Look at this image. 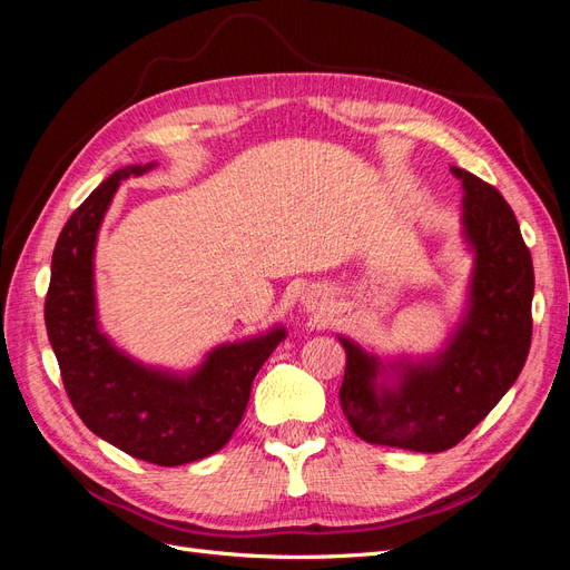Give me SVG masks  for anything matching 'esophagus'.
<instances>
[{"instance_id": "esophagus-1", "label": "esophagus", "mask_w": 570, "mask_h": 570, "mask_svg": "<svg viewBox=\"0 0 570 570\" xmlns=\"http://www.w3.org/2000/svg\"><path fill=\"white\" fill-rule=\"evenodd\" d=\"M302 304H304V308H306V312L308 314H323V308H325V297L321 295V292H316V289H308L306 292V295L302 297Z\"/></svg>"}]
</instances>
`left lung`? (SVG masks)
I'll return each instance as SVG.
<instances>
[{
    "instance_id": "8db88e82",
    "label": "left lung",
    "mask_w": 570,
    "mask_h": 570,
    "mask_svg": "<svg viewBox=\"0 0 570 570\" xmlns=\"http://www.w3.org/2000/svg\"><path fill=\"white\" fill-rule=\"evenodd\" d=\"M461 237L473 256L461 316L438 352L377 354L337 335L347 352L340 390L354 433L371 444L438 454L459 444L521 375L532 335V258L504 197L469 170Z\"/></svg>"
}]
</instances>
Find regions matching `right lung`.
I'll use <instances>...</instances> for the list:
<instances>
[{
  "label": "right lung",
  "instance_id": "1",
  "mask_svg": "<svg viewBox=\"0 0 570 570\" xmlns=\"http://www.w3.org/2000/svg\"><path fill=\"white\" fill-rule=\"evenodd\" d=\"M157 166L114 170L68 218L51 256L45 323L82 423L135 459L183 465L218 452L233 438L258 368L287 331L275 323L258 335L220 342L195 368L178 371L135 358L101 327L95 283L99 228L120 180Z\"/></svg>",
  "mask_w": 570,
  "mask_h": 570
}]
</instances>
